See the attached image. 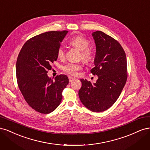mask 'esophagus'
I'll list each match as a JSON object with an SVG mask.
<instances>
[{
    "mask_svg": "<svg viewBox=\"0 0 150 150\" xmlns=\"http://www.w3.org/2000/svg\"><path fill=\"white\" fill-rule=\"evenodd\" d=\"M74 79H75V78H73V77H72V76H69V82H72V81H73Z\"/></svg>",
    "mask_w": 150,
    "mask_h": 150,
    "instance_id": "1",
    "label": "esophagus"
}]
</instances>
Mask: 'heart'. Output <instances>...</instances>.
I'll use <instances>...</instances> for the list:
<instances>
[{"label": "heart", "instance_id": "1", "mask_svg": "<svg viewBox=\"0 0 150 150\" xmlns=\"http://www.w3.org/2000/svg\"><path fill=\"white\" fill-rule=\"evenodd\" d=\"M70 43L81 51V56L86 62H91L94 58V53L92 49L88 48L89 42L84 36L78 35L74 36L70 39ZM57 56L63 59L65 56V49L62 46L59 47L57 49ZM82 62H68L62 66V70L67 74L72 76H76L79 71L83 69Z\"/></svg>", "mask_w": 150, "mask_h": 150}]
</instances>
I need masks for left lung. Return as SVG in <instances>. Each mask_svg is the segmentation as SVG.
<instances>
[{"label": "left lung", "mask_w": 150, "mask_h": 150, "mask_svg": "<svg viewBox=\"0 0 150 150\" xmlns=\"http://www.w3.org/2000/svg\"><path fill=\"white\" fill-rule=\"evenodd\" d=\"M92 35L96 52L91 72L98 79L94 84L81 79L79 96L89 110L102 112L111 107L121 94L128 77L127 61L123 48L116 39L102 31Z\"/></svg>", "instance_id": "8db88e82"}]
</instances>
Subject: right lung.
Segmentation results:
<instances>
[{"instance_id":"1","label":"right lung","mask_w":150,"mask_h":150,"mask_svg":"<svg viewBox=\"0 0 150 150\" xmlns=\"http://www.w3.org/2000/svg\"><path fill=\"white\" fill-rule=\"evenodd\" d=\"M67 30L49 31L29 39L22 47L16 63L17 84L25 101L35 111L48 114L59 105L62 91L69 83L65 74L47 76L51 63Z\"/></svg>"}]
</instances>
